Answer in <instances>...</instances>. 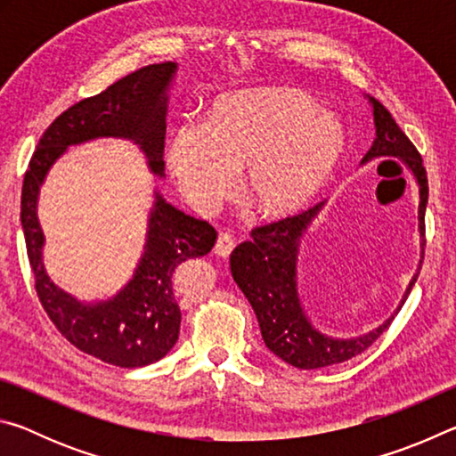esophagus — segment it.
<instances>
[{
	"instance_id": "esophagus-1",
	"label": "esophagus",
	"mask_w": 456,
	"mask_h": 456,
	"mask_svg": "<svg viewBox=\"0 0 456 456\" xmlns=\"http://www.w3.org/2000/svg\"><path fill=\"white\" fill-rule=\"evenodd\" d=\"M233 249H235V239L227 233H221L217 243H215V256L227 259L231 253H233Z\"/></svg>"
}]
</instances>
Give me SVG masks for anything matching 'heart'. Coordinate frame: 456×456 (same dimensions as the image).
I'll use <instances>...</instances> for the list:
<instances>
[{
    "mask_svg": "<svg viewBox=\"0 0 456 456\" xmlns=\"http://www.w3.org/2000/svg\"><path fill=\"white\" fill-rule=\"evenodd\" d=\"M344 152V126L318 110L305 92L257 86L219 96L203 126H176L167 163L195 211L217 209L241 168L245 195L256 211L280 221L302 213L322 195Z\"/></svg>",
    "mask_w": 456,
    "mask_h": 456,
    "instance_id": "1",
    "label": "heart"
}]
</instances>
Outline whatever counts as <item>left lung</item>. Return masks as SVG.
<instances>
[{"mask_svg":"<svg viewBox=\"0 0 456 456\" xmlns=\"http://www.w3.org/2000/svg\"><path fill=\"white\" fill-rule=\"evenodd\" d=\"M372 106L376 138L362 165L376 159H398L419 184V235H420V259L419 267L408 281V288L400 299L398 307L380 326L356 338H334L320 331L307 318L305 307L299 297L297 267L302 256V243L314 221L322 213L326 200L296 217L272 223L251 231V241L235 247L231 253V273L239 289L249 299L253 312L257 315L261 336L269 350L288 364L315 370L331 364H339L370 348L382 331L390 326L395 315L404 305L408 293L419 280L424 259V213L428 203V179L422 167V159L408 136L400 130L392 114L378 102L366 96Z\"/></svg>","mask_w":456,"mask_h":456,"instance_id":"1","label":"left lung"}]
</instances>
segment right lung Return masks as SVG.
<instances>
[{"instance_id": "right-lung-1", "label": "right lung", "mask_w": 456, "mask_h": 456, "mask_svg": "<svg viewBox=\"0 0 456 456\" xmlns=\"http://www.w3.org/2000/svg\"><path fill=\"white\" fill-rule=\"evenodd\" d=\"M176 68V61L141 68L61 112L37 142L21 187V229L44 310L76 348L120 368L149 366L173 350L181 330L173 275L183 261L207 256L217 241V231L154 191L142 256L133 277L112 297L82 302L45 273L37 197L61 154L96 138H125L136 144L149 171L163 179L167 104Z\"/></svg>"}]
</instances>
